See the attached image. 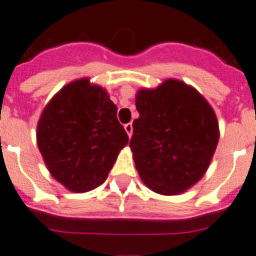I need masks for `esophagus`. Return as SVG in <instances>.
<instances>
[{
    "label": "esophagus",
    "instance_id": "1",
    "mask_svg": "<svg viewBox=\"0 0 256 256\" xmlns=\"http://www.w3.org/2000/svg\"><path fill=\"white\" fill-rule=\"evenodd\" d=\"M124 128H125V131H126V132H128V136H131V135H132V124H131V122L126 124V125L124 126Z\"/></svg>",
    "mask_w": 256,
    "mask_h": 256
}]
</instances>
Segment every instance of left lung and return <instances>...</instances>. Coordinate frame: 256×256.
Wrapping results in <instances>:
<instances>
[{
  "mask_svg": "<svg viewBox=\"0 0 256 256\" xmlns=\"http://www.w3.org/2000/svg\"><path fill=\"white\" fill-rule=\"evenodd\" d=\"M130 140L142 182L160 195L181 194L204 176L220 140L213 108L195 88L167 79L140 89Z\"/></svg>",
  "mask_w": 256,
  "mask_h": 256,
  "instance_id": "left-lung-1",
  "label": "left lung"
}]
</instances>
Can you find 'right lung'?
<instances>
[{"label":"right lung","mask_w":256,"mask_h":256,"mask_svg":"<svg viewBox=\"0 0 256 256\" xmlns=\"http://www.w3.org/2000/svg\"><path fill=\"white\" fill-rule=\"evenodd\" d=\"M128 142L116 104L86 78L65 85L36 126V144L48 171L74 192L102 185Z\"/></svg>","instance_id":"1"}]
</instances>
